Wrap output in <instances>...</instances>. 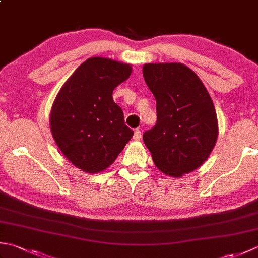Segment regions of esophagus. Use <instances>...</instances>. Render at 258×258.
Here are the masks:
<instances>
[{"label": "esophagus", "mask_w": 258, "mask_h": 258, "mask_svg": "<svg viewBox=\"0 0 258 258\" xmlns=\"http://www.w3.org/2000/svg\"><path fill=\"white\" fill-rule=\"evenodd\" d=\"M133 139H134L135 141H139V140L141 139V131H140V130H135V131H134Z\"/></svg>", "instance_id": "obj_1"}]
</instances>
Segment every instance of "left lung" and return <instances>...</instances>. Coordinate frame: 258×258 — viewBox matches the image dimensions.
<instances>
[{"mask_svg":"<svg viewBox=\"0 0 258 258\" xmlns=\"http://www.w3.org/2000/svg\"><path fill=\"white\" fill-rule=\"evenodd\" d=\"M143 76L156 100V124L143 134L153 162L172 177L195 171L218 136L216 111L206 87L182 63L144 64Z\"/></svg>","mask_w":258,"mask_h":258,"instance_id":"left-lung-1","label":"left lung"}]
</instances>
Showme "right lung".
<instances>
[{
  "label": "right lung",
  "instance_id": "1",
  "mask_svg": "<svg viewBox=\"0 0 258 258\" xmlns=\"http://www.w3.org/2000/svg\"><path fill=\"white\" fill-rule=\"evenodd\" d=\"M132 73L130 64L91 57L74 71L54 100L50 127L64 156L85 173L103 172L134 132L113 101L115 87Z\"/></svg>",
  "mask_w": 258,
  "mask_h": 258
}]
</instances>
